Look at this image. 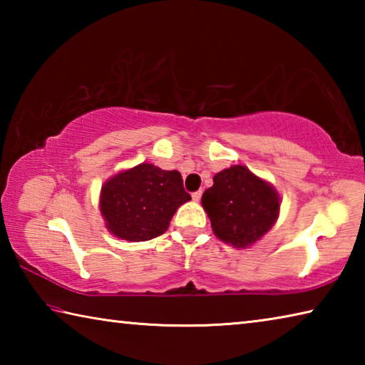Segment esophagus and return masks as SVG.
<instances>
[{
  "label": "esophagus",
  "mask_w": 365,
  "mask_h": 365,
  "mask_svg": "<svg viewBox=\"0 0 365 365\" xmlns=\"http://www.w3.org/2000/svg\"><path fill=\"white\" fill-rule=\"evenodd\" d=\"M201 195H202V191L200 190V191H195V193L191 195V197H193V201H200L201 200Z\"/></svg>",
  "instance_id": "34e87169"
}]
</instances>
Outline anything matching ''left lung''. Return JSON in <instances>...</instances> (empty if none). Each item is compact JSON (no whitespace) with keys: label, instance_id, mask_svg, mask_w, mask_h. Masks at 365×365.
<instances>
[{"label":"left lung","instance_id":"1","mask_svg":"<svg viewBox=\"0 0 365 365\" xmlns=\"http://www.w3.org/2000/svg\"><path fill=\"white\" fill-rule=\"evenodd\" d=\"M215 237L235 248H248L279 219L280 196L269 182L245 168L232 165L214 175L201 197Z\"/></svg>","mask_w":365,"mask_h":365}]
</instances>
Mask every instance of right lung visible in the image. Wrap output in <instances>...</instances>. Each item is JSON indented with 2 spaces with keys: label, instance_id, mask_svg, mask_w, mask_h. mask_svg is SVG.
<instances>
[{
  "label": "right lung",
  "instance_id": "add662e5",
  "mask_svg": "<svg viewBox=\"0 0 365 365\" xmlns=\"http://www.w3.org/2000/svg\"><path fill=\"white\" fill-rule=\"evenodd\" d=\"M190 200L180 172L143 163L106 180L100 211L117 238L148 242L168 230L172 215Z\"/></svg>",
  "mask_w": 365,
  "mask_h": 365
}]
</instances>
